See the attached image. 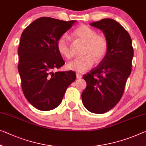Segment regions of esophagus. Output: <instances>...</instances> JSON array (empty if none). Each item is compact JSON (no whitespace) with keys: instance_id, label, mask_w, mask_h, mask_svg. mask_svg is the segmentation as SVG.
Here are the masks:
<instances>
[{"instance_id":"1","label":"esophagus","mask_w":146,"mask_h":146,"mask_svg":"<svg viewBox=\"0 0 146 146\" xmlns=\"http://www.w3.org/2000/svg\"><path fill=\"white\" fill-rule=\"evenodd\" d=\"M76 78H82V75L79 73H76Z\"/></svg>"}]
</instances>
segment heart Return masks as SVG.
I'll return each instance as SVG.
<instances>
[{"mask_svg":"<svg viewBox=\"0 0 146 146\" xmlns=\"http://www.w3.org/2000/svg\"><path fill=\"white\" fill-rule=\"evenodd\" d=\"M96 31L88 26L81 25L73 31L72 36L80 42L86 43L85 57L79 58L68 62L67 68L78 72H85L90 69L96 62H101L106 56L108 45L105 36L96 35ZM57 50L60 55L66 59H71L73 56L70 39L63 35L58 40Z\"/></svg>","mask_w":146,"mask_h":146,"instance_id":"obj_1","label":"heart"}]
</instances>
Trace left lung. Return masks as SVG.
<instances>
[{
    "label": "left lung",
    "instance_id": "8db88e82",
    "mask_svg": "<svg viewBox=\"0 0 146 146\" xmlns=\"http://www.w3.org/2000/svg\"><path fill=\"white\" fill-rule=\"evenodd\" d=\"M90 25L102 31L108 48L98 66L83 76L87 87L82 98L87 110L100 114L110 110L122 97L131 73L134 51L129 34L114 19H103Z\"/></svg>",
    "mask_w": 146,
    "mask_h": 146
}]
</instances>
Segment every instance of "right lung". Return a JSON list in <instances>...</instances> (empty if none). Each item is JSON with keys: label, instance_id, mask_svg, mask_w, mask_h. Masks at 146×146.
<instances>
[{"label": "right lung", "instance_id": "1", "mask_svg": "<svg viewBox=\"0 0 146 146\" xmlns=\"http://www.w3.org/2000/svg\"><path fill=\"white\" fill-rule=\"evenodd\" d=\"M76 21L42 17L22 33L18 48V71L25 96L42 111L55 109L76 78L72 70L55 72L64 64L57 50L58 40Z\"/></svg>", "mask_w": 146, "mask_h": 146}]
</instances>
